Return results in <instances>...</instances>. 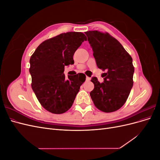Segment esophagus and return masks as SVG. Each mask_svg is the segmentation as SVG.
<instances>
[{
  "instance_id": "obj_1",
  "label": "esophagus",
  "mask_w": 160,
  "mask_h": 160,
  "mask_svg": "<svg viewBox=\"0 0 160 160\" xmlns=\"http://www.w3.org/2000/svg\"><path fill=\"white\" fill-rule=\"evenodd\" d=\"M90 79H91V78H90V77H88V76H87L86 77V81H90Z\"/></svg>"
}]
</instances>
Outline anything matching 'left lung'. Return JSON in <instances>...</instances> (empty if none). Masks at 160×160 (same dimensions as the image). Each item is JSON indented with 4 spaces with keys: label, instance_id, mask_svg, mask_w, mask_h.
<instances>
[{
    "label": "left lung",
    "instance_id": "8db88e82",
    "mask_svg": "<svg viewBox=\"0 0 160 160\" xmlns=\"http://www.w3.org/2000/svg\"><path fill=\"white\" fill-rule=\"evenodd\" d=\"M97 66L106 70L103 83L92 77L94 89L90 95L95 107L105 113L120 109L126 101L133 81V60L122 44L108 33L85 32Z\"/></svg>",
    "mask_w": 160,
    "mask_h": 160
}]
</instances>
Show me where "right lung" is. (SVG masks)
Returning <instances> with one entry per match:
<instances>
[{
  "mask_svg": "<svg viewBox=\"0 0 160 160\" xmlns=\"http://www.w3.org/2000/svg\"><path fill=\"white\" fill-rule=\"evenodd\" d=\"M87 37L79 32L62 33L42 42L30 59L32 89L41 105L55 114L63 113L74 102L83 73L68 75L65 67L74 64L73 55Z\"/></svg>",
  "mask_w": 160,
  "mask_h": 160,
  "instance_id": "obj_1",
  "label": "right lung"
}]
</instances>
